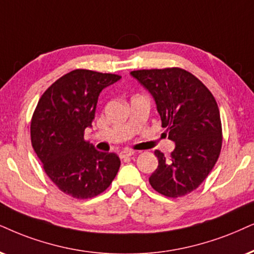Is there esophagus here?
I'll use <instances>...</instances> for the list:
<instances>
[{
	"label": "esophagus",
	"mask_w": 254,
	"mask_h": 254,
	"mask_svg": "<svg viewBox=\"0 0 254 254\" xmlns=\"http://www.w3.org/2000/svg\"><path fill=\"white\" fill-rule=\"evenodd\" d=\"M134 153V151L133 150H130V149H125V150H123L122 151V152L120 153V157L122 159H124V158H129V157H131Z\"/></svg>",
	"instance_id": "esophagus-1"
}]
</instances>
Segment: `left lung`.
I'll return each instance as SVG.
<instances>
[{"instance_id": "8db88e82", "label": "left lung", "mask_w": 254, "mask_h": 254, "mask_svg": "<svg viewBox=\"0 0 254 254\" xmlns=\"http://www.w3.org/2000/svg\"><path fill=\"white\" fill-rule=\"evenodd\" d=\"M130 73L155 98L162 127L176 144L169 159L155 151L158 168L150 176V184L170 198L189 194L205 181L220 155L223 132L216 99L197 77L184 69Z\"/></svg>"}]
</instances>
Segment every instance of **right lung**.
I'll list each match as a JSON object with an SVG mask.
<instances>
[{
    "mask_svg": "<svg viewBox=\"0 0 254 254\" xmlns=\"http://www.w3.org/2000/svg\"><path fill=\"white\" fill-rule=\"evenodd\" d=\"M115 73L76 69L57 79L38 101L30 125L31 144L54 184L64 193L88 199L107 190L121 160L84 139L101 91L120 81Z\"/></svg>",
    "mask_w": 254,
    "mask_h": 254,
    "instance_id": "1",
    "label": "right lung"
}]
</instances>
